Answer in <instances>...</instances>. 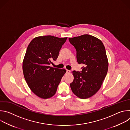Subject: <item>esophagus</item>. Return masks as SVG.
Returning a JSON list of instances; mask_svg holds the SVG:
<instances>
[{"instance_id":"obj_1","label":"esophagus","mask_w":130,"mask_h":130,"mask_svg":"<svg viewBox=\"0 0 130 130\" xmlns=\"http://www.w3.org/2000/svg\"><path fill=\"white\" fill-rule=\"evenodd\" d=\"M70 70H67V71H66V72L67 73H70Z\"/></svg>"}]
</instances>
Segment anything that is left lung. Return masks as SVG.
<instances>
[{
    "label": "left lung",
    "mask_w": 130,
    "mask_h": 130,
    "mask_svg": "<svg viewBox=\"0 0 130 130\" xmlns=\"http://www.w3.org/2000/svg\"><path fill=\"white\" fill-rule=\"evenodd\" d=\"M77 51L78 63L83 64L81 72L73 71L70 86L73 93L81 99L94 96L100 89L108 70V62L103 44L88 34L69 38Z\"/></svg>",
    "instance_id": "left-lung-1"
}]
</instances>
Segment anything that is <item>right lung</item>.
<instances>
[{
    "label": "right lung",
    "instance_id": "right-lung-1",
    "mask_svg": "<svg viewBox=\"0 0 130 130\" xmlns=\"http://www.w3.org/2000/svg\"><path fill=\"white\" fill-rule=\"evenodd\" d=\"M67 38L47 35L36 37L29 44L23 62L25 80L37 96L48 99L54 96L65 69L50 67L55 61Z\"/></svg>",
    "mask_w": 130,
    "mask_h": 130
}]
</instances>
